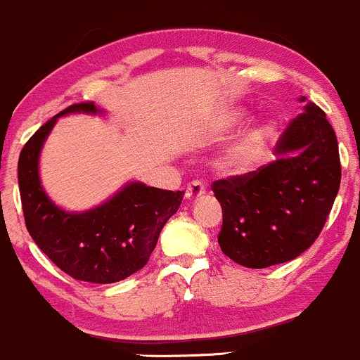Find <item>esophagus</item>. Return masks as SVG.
<instances>
[{
  "label": "esophagus",
  "instance_id": "esophagus-1",
  "mask_svg": "<svg viewBox=\"0 0 360 360\" xmlns=\"http://www.w3.org/2000/svg\"><path fill=\"white\" fill-rule=\"evenodd\" d=\"M203 194H205V184L201 183V181H193V183H189L188 188H186V198H188L189 201L198 200V198H201Z\"/></svg>",
  "mask_w": 360,
  "mask_h": 360
}]
</instances>
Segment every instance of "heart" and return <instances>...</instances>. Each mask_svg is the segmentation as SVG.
Segmentation results:
<instances>
[{
    "label": "heart",
    "instance_id": "b5f03b06",
    "mask_svg": "<svg viewBox=\"0 0 360 360\" xmlns=\"http://www.w3.org/2000/svg\"><path fill=\"white\" fill-rule=\"evenodd\" d=\"M240 120V110L226 111L217 122L214 130H230L232 127L238 125ZM272 137H274V125H272V122H269V120H260V122L254 123L229 150V154L225 157V169L232 172H245L247 169H250L262 159Z\"/></svg>",
    "mask_w": 360,
    "mask_h": 360
}]
</instances>
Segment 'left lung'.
I'll return each mask as SVG.
<instances>
[{"label":"left lung","instance_id":"left-lung-1","mask_svg":"<svg viewBox=\"0 0 360 360\" xmlns=\"http://www.w3.org/2000/svg\"><path fill=\"white\" fill-rule=\"evenodd\" d=\"M274 154L278 159L257 171L212 184L223 212L221 252L252 269L303 254L320 235L340 188L335 131L313 103L291 120Z\"/></svg>","mask_w":360,"mask_h":360}]
</instances>
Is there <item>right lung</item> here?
Returning a JSON list of instances; mask_svg holds the SVG:
<instances>
[{"mask_svg":"<svg viewBox=\"0 0 360 360\" xmlns=\"http://www.w3.org/2000/svg\"><path fill=\"white\" fill-rule=\"evenodd\" d=\"M69 113H101L94 103L60 111L32 135L20 152L18 186L28 233L49 259L77 281L117 283L148 262L160 230L179 208L184 191L128 183L108 201L82 213L57 206L40 184L39 159L57 118Z\"/></svg>","mask_w":360,"mask_h":360,"instance_id":"right-lung-1","label":"right lung"}]
</instances>
